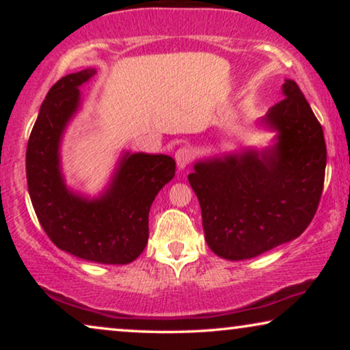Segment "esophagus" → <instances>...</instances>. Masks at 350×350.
Listing matches in <instances>:
<instances>
[{"instance_id": "esophagus-1", "label": "esophagus", "mask_w": 350, "mask_h": 350, "mask_svg": "<svg viewBox=\"0 0 350 350\" xmlns=\"http://www.w3.org/2000/svg\"><path fill=\"white\" fill-rule=\"evenodd\" d=\"M193 159V150H191L189 146H183L180 148L178 151L175 152V161H176V167H178L180 170H183L188 167V164Z\"/></svg>"}]
</instances>
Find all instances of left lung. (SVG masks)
Masks as SVG:
<instances>
[{
	"instance_id": "obj_1",
	"label": "left lung",
	"mask_w": 350,
	"mask_h": 350,
	"mask_svg": "<svg viewBox=\"0 0 350 350\" xmlns=\"http://www.w3.org/2000/svg\"><path fill=\"white\" fill-rule=\"evenodd\" d=\"M284 98L258 126L272 145L199 159L188 175L202 212L205 241L224 260H250L304 232L322 196L327 146L298 84L285 79Z\"/></svg>"
}]
</instances>
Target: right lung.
Listing matches in <instances>:
<instances>
[{
  "label": "right lung",
  "mask_w": 350,
  "mask_h": 350,
  "mask_svg": "<svg viewBox=\"0 0 350 350\" xmlns=\"http://www.w3.org/2000/svg\"><path fill=\"white\" fill-rule=\"evenodd\" d=\"M95 73L85 68L66 75L47 92L27 146L28 193L42 229L60 250L90 262L127 265L145 250L151 204L175 176V161L124 151L98 196L66 185L62 140L81 108L79 88Z\"/></svg>",
  "instance_id": "add662e5"
}]
</instances>
